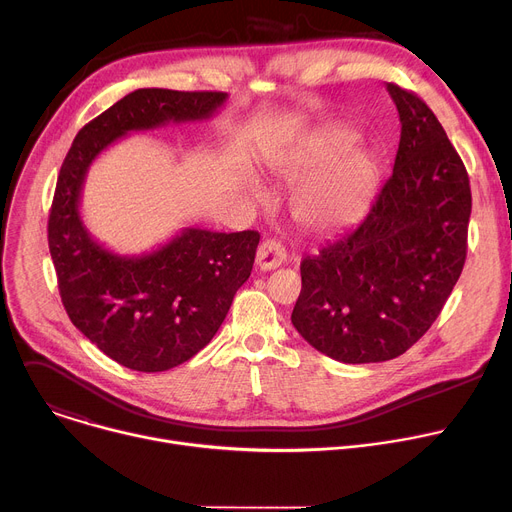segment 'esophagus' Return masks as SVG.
I'll return each instance as SVG.
<instances>
[{
	"label": "esophagus",
	"mask_w": 512,
	"mask_h": 512,
	"mask_svg": "<svg viewBox=\"0 0 512 512\" xmlns=\"http://www.w3.org/2000/svg\"><path fill=\"white\" fill-rule=\"evenodd\" d=\"M286 261V249L282 243H277L273 239H267L259 245L257 249V257H255V263L259 269L263 271H271V269H277L282 263Z\"/></svg>",
	"instance_id": "1"
}]
</instances>
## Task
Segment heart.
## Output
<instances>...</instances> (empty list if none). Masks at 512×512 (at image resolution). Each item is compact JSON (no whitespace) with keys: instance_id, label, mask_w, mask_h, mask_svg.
<instances>
[{"instance_id":"obj_1","label":"heart","mask_w":512,"mask_h":512,"mask_svg":"<svg viewBox=\"0 0 512 512\" xmlns=\"http://www.w3.org/2000/svg\"><path fill=\"white\" fill-rule=\"evenodd\" d=\"M351 145V136H341L333 145L318 153H302L292 157H277L271 171L288 181L306 179L320 169L333 155ZM378 181V161L367 151H351L335 161V165L306 183L300 190L294 214L314 230H333L353 222L365 210ZM251 192L263 200L265 192L251 183Z\"/></svg>"}]
</instances>
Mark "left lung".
I'll return each instance as SVG.
<instances>
[{"mask_svg": "<svg viewBox=\"0 0 512 512\" xmlns=\"http://www.w3.org/2000/svg\"><path fill=\"white\" fill-rule=\"evenodd\" d=\"M400 116L392 175L367 216L300 263L296 331L343 363L402 355L441 314L468 253L470 177L433 114L388 83Z\"/></svg>", "mask_w": 512, "mask_h": 512, "instance_id": "8db88e82", "label": "left lung"}]
</instances>
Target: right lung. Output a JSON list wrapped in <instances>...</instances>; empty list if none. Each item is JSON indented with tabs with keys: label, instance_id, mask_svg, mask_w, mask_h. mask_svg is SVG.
Masks as SVG:
<instances>
[{
	"label": "right lung",
	"instance_id": "1",
	"mask_svg": "<svg viewBox=\"0 0 512 512\" xmlns=\"http://www.w3.org/2000/svg\"><path fill=\"white\" fill-rule=\"evenodd\" d=\"M222 91L147 87L85 124L61 165L49 216V249L63 306L102 353L136 371H165L204 349L249 280L259 232L183 228L145 255H118L91 239L81 214L89 165L116 138L169 122H204Z\"/></svg>",
	"mask_w": 512,
	"mask_h": 512
}]
</instances>
